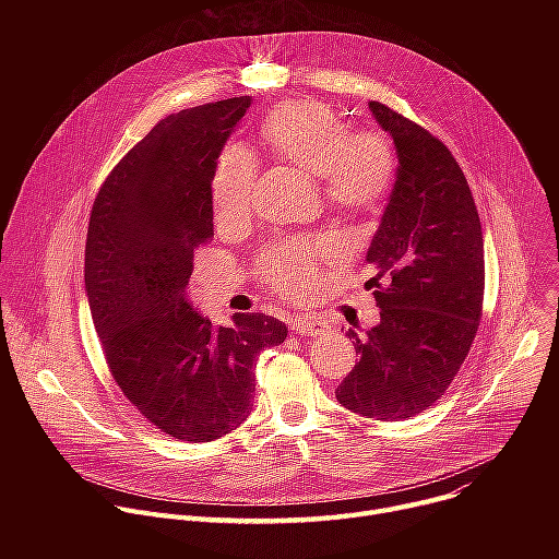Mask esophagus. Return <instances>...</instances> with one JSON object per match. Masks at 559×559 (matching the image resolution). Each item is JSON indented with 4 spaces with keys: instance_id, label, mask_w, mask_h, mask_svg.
<instances>
[{
    "instance_id": "1",
    "label": "esophagus",
    "mask_w": 559,
    "mask_h": 559,
    "mask_svg": "<svg viewBox=\"0 0 559 559\" xmlns=\"http://www.w3.org/2000/svg\"><path fill=\"white\" fill-rule=\"evenodd\" d=\"M292 330L298 336L316 338V336H323L328 332V325L323 321H318V318H313V316H298L292 321Z\"/></svg>"
}]
</instances>
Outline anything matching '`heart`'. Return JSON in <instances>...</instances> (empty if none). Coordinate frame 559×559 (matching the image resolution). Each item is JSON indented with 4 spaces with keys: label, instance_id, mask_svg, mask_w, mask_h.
<instances>
[{
    "label": "heart",
    "instance_id": "heart-1",
    "mask_svg": "<svg viewBox=\"0 0 559 559\" xmlns=\"http://www.w3.org/2000/svg\"><path fill=\"white\" fill-rule=\"evenodd\" d=\"M261 145L321 181L325 201L343 214L373 212L391 192L397 175L393 143L378 130H349L330 106L287 99L259 123ZM257 164L248 150L227 145L214 164L210 194L218 223L243 221L252 210ZM341 254L334 236L281 241L261 252L259 274L281 296L305 298L313 292L321 265Z\"/></svg>",
    "mask_w": 559,
    "mask_h": 559
}]
</instances>
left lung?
Listing matches in <instances>:
<instances>
[{"label": "left lung", "instance_id": "obj_1", "mask_svg": "<svg viewBox=\"0 0 559 559\" xmlns=\"http://www.w3.org/2000/svg\"><path fill=\"white\" fill-rule=\"evenodd\" d=\"M369 110L393 139L397 175L365 259L378 272L367 287H376L380 323L362 338L347 332L360 360L336 401L391 423L429 409L460 371L483 318L485 243L449 147L380 102Z\"/></svg>", "mask_w": 559, "mask_h": 559}]
</instances>
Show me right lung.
I'll return each mask as SVG.
<instances>
[{
    "mask_svg": "<svg viewBox=\"0 0 559 559\" xmlns=\"http://www.w3.org/2000/svg\"><path fill=\"white\" fill-rule=\"evenodd\" d=\"M231 97L158 121L104 181L88 223L86 292L108 369L128 401L175 440L241 427L263 349L287 338L265 313L214 328L188 302L194 252L214 236L210 181L250 108Z\"/></svg>",
    "mask_w": 559,
    "mask_h": 559,
    "instance_id": "1",
    "label": "right lung"
}]
</instances>
